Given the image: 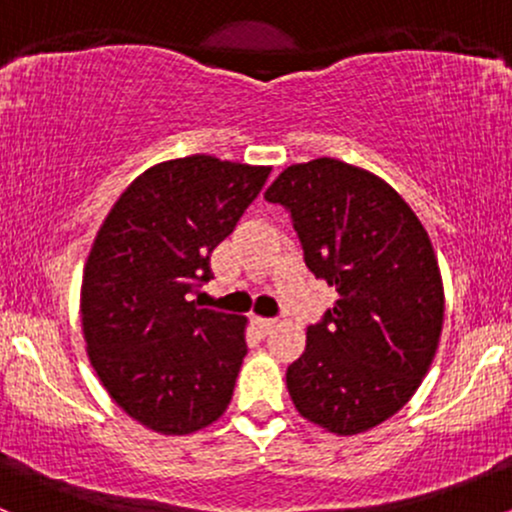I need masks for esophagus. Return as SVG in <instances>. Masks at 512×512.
<instances>
[{"mask_svg":"<svg viewBox=\"0 0 512 512\" xmlns=\"http://www.w3.org/2000/svg\"><path fill=\"white\" fill-rule=\"evenodd\" d=\"M255 325L260 327V330H262L264 334H269V332L274 330L276 325H279V322H276V320H269V317H255Z\"/></svg>","mask_w":512,"mask_h":512,"instance_id":"1","label":"esophagus"}]
</instances>
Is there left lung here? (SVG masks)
<instances>
[{
  "label": "left lung",
  "mask_w": 512,
  "mask_h": 512,
  "mask_svg": "<svg viewBox=\"0 0 512 512\" xmlns=\"http://www.w3.org/2000/svg\"><path fill=\"white\" fill-rule=\"evenodd\" d=\"M267 202L289 209L305 267L337 289L286 370L303 419L356 436L395 416L436 356L443 279L419 216L366 168L315 158L279 173Z\"/></svg>",
  "instance_id": "8db88e82"
}]
</instances>
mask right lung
<instances>
[{
    "label": "right lung",
    "mask_w": 512,
    "mask_h": 512,
    "mask_svg": "<svg viewBox=\"0 0 512 512\" xmlns=\"http://www.w3.org/2000/svg\"><path fill=\"white\" fill-rule=\"evenodd\" d=\"M272 168L185 156L144 170L105 216L81 281L91 366L134 421L187 436L231 404L248 317L192 301Z\"/></svg>",
    "instance_id": "right-lung-1"
}]
</instances>
